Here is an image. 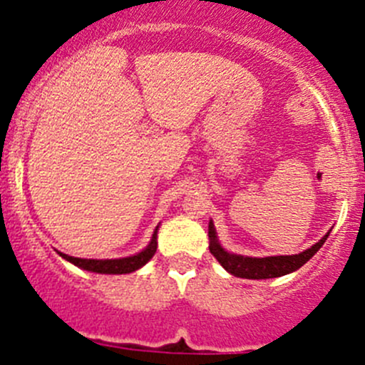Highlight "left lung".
Listing matches in <instances>:
<instances>
[{"instance_id":"left-lung-1","label":"left lung","mask_w":365,"mask_h":365,"mask_svg":"<svg viewBox=\"0 0 365 365\" xmlns=\"http://www.w3.org/2000/svg\"><path fill=\"white\" fill-rule=\"evenodd\" d=\"M210 252L218 259L225 270L237 277H247V279H269V277H279L284 274L294 272L299 267H303L326 242L328 235L322 237L315 245H312L307 251L294 256H269V258H249V256L231 255L224 251L217 240L213 222H210Z\"/></svg>"}]
</instances>
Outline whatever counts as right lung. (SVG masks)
I'll use <instances>...</instances> for the list:
<instances>
[{
  "label": "right lung",
  "instance_id": "1",
  "mask_svg": "<svg viewBox=\"0 0 365 365\" xmlns=\"http://www.w3.org/2000/svg\"><path fill=\"white\" fill-rule=\"evenodd\" d=\"M158 231L154 232V237H152V242L148 244L147 249L140 252L136 256H128V258H121V259H84V258H75V256H68V255H58L62 256L64 259L71 262L73 265L81 267L84 270H91V272H98V274H128L138 270L140 267H143L152 256L155 255V249H158Z\"/></svg>",
  "mask_w": 365,
  "mask_h": 365
}]
</instances>
